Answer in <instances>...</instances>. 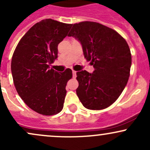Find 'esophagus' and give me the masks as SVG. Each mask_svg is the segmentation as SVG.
Instances as JSON below:
<instances>
[{
    "label": "esophagus",
    "mask_w": 150,
    "mask_h": 150,
    "mask_svg": "<svg viewBox=\"0 0 150 150\" xmlns=\"http://www.w3.org/2000/svg\"><path fill=\"white\" fill-rule=\"evenodd\" d=\"M76 71H75V70H73V78H75L76 77Z\"/></svg>",
    "instance_id": "obj_1"
}]
</instances>
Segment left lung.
Listing matches in <instances>:
<instances>
[{
	"mask_svg": "<svg viewBox=\"0 0 150 150\" xmlns=\"http://www.w3.org/2000/svg\"><path fill=\"white\" fill-rule=\"evenodd\" d=\"M80 41L94 70L77 72V95L85 108L101 110L119 97L127 85L132 63L128 43L113 29L95 22L74 24L68 34Z\"/></svg>",
	"mask_w": 150,
	"mask_h": 150,
	"instance_id": "8db88e82",
	"label": "left lung"
}]
</instances>
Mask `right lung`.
<instances>
[{
	"mask_svg": "<svg viewBox=\"0 0 150 150\" xmlns=\"http://www.w3.org/2000/svg\"><path fill=\"white\" fill-rule=\"evenodd\" d=\"M71 24L46 19L37 22L19 42L13 53L11 71L19 96L30 108L45 116L61 112L70 68L63 73L50 69L58 58V45L68 35Z\"/></svg>",
	"mask_w": 150,
	"mask_h": 150,
	"instance_id": "obj_1",
	"label": "right lung"
}]
</instances>
